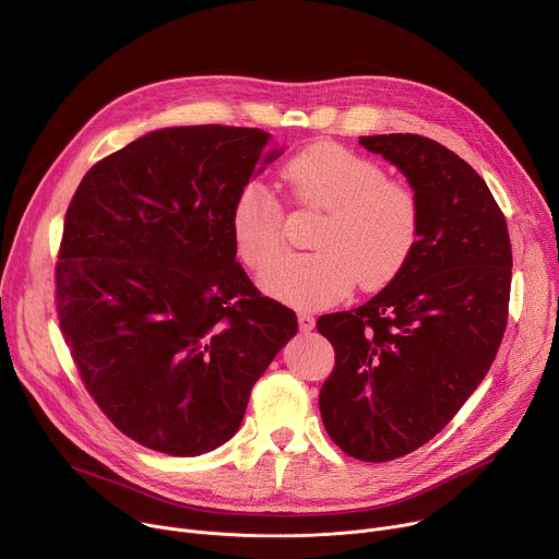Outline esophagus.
<instances>
[{"instance_id":"esophagus-1","label":"esophagus","mask_w":559,"mask_h":559,"mask_svg":"<svg viewBox=\"0 0 559 559\" xmlns=\"http://www.w3.org/2000/svg\"><path fill=\"white\" fill-rule=\"evenodd\" d=\"M299 328H301L304 332L314 330V317L308 314V312H299Z\"/></svg>"}]
</instances>
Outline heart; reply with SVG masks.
<instances>
[{"label": "heart", "instance_id": "b5f03b06", "mask_svg": "<svg viewBox=\"0 0 559 559\" xmlns=\"http://www.w3.org/2000/svg\"><path fill=\"white\" fill-rule=\"evenodd\" d=\"M292 200L323 211L312 238L317 251L278 260L283 211L263 183L242 186L231 209L236 253L251 270H265L260 287L294 308L340 304L361 281L366 289L386 285L412 255L420 204L406 183L337 143H314L283 168Z\"/></svg>", "mask_w": 559, "mask_h": 559}]
</instances>
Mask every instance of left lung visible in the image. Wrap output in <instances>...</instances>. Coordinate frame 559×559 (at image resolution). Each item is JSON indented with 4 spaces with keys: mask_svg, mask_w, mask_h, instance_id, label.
<instances>
[{
    "mask_svg": "<svg viewBox=\"0 0 559 559\" xmlns=\"http://www.w3.org/2000/svg\"><path fill=\"white\" fill-rule=\"evenodd\" d=\"M359 143L406 177L420 229L382 292L317 321L334 348L319 408L342 452L384 463L429 442L486 378L508 321L512 249L488 183L448 147L420 134Z\"/></svg>",
    "mask_w": 559,
    "mask_h": 559,
    "instance_id": "obj_1",
    "label": "left lung"
}]
</instances>
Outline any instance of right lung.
I'll return each instance as SVG.
<instances>
[{
  "label": "right lung",
  "mask_w": 559,
  "mask_h": 559,
  "mask_svg": "<svg viewBox=\"0 0 559 559\" xmlns=\"http://www.w3.org/2000/svg\"><path fill=\"white\" fill-rule=\"evenodd\" d=\"M281 155L255 128H162L92 166L67 209L64 342L100 412L143 448L200 456L234 438L299 330L231 238L240 189Z\"/></svg>",
  "instance_id": "right-lung-1"
}]
</instances>
